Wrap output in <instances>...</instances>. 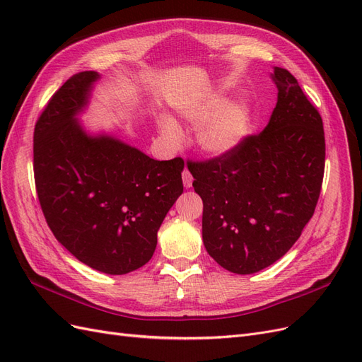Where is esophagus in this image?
<instances>
[{"label": "esophagus", "mask_w": 362, "mask_h": 362, "mask_svg": "<svg viewBox=\"0 0 362 362\" xmlns=\"http://www.w3.org/2000/svg\"><path fill=\"white\" fill-rule=\"evenodd\" d=\"M182 184H184L185 189H190L192 184H193V177H192V173L187 169L182 172Z\"/></svg>", "instance_id": "34e87169"}]
</instances>
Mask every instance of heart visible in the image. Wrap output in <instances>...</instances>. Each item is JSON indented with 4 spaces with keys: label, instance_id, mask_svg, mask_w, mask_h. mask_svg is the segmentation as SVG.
I'll return each instance as SVG.
<instances>
[{
    "label": "heart",
    "instance_id": "heart-1",
    "mask_svg": "<svg viewBox=\"0 0 362 362\" xmlns=\"http://www.w3.org/2000/svg\"><path fill=\"white\" fill-rule=\"evenodd\" d=\"M182 119L196 129V140L206 154L221 157L235 149L250 133L254 113L246 100L226 101L222 95H210L201 101L185 104L178 108ZM161 137L172 146L182 140L181 128L175 120L163 115L157 120Z\"/></svg>",
    "mask_w": 362,
    "mask_h": 362
}]
</instances>
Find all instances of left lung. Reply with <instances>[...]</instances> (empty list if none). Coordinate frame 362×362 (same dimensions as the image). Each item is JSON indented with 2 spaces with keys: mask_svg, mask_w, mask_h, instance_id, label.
<instances>
[{
  "mask_svg": "<svg viewBox=\"0 0 362 362\" xmlns=\"http://www.w3.org/2000/svg\"><path fill=\"white\" fill-rule=\"evenodd\" d=\"M267 127L225 156L189 163L204 202L202 240L223 269L250 275L288 252L314 214L325 172L319 112L284 68Z\"/></svg>",
  "mask_w": 362,
  "mask_h": 362,
  "instance_id": "left-lung-1",
  "label": "left lung"
}]
</instances>
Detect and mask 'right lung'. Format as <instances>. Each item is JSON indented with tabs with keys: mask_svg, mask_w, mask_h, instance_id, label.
Listing matches in <instances>:
<instances>
[{
	"mask_svg": "<svg viewBox=\"0 0 362 362\" xmlns=\"http://www.w3.org/2000/svg\"><path fill=\"white\" fill-rule=\"evenodd\" d=\"M101 75L80 72L54 93L35 128V180L59 243L86 266L125 275L154 255L181 193L184 161H158L80 120Z\"/></svg>",
	"mask_w": 362,
	"mask_h": 362,
	"instance_id": "obj_1",
	"label": "right lung"
}]
</instances>
